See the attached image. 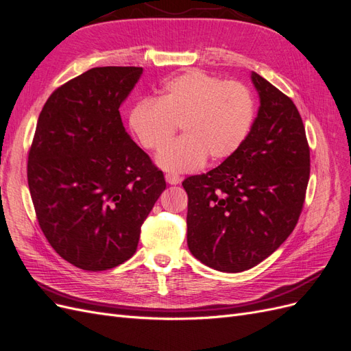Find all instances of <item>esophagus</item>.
I'll list each match as a JSON object with an SVG mask.
<instances>
[{
  "label": "esophagus",
  "instance_id": "esophagus-1",
  "mask_svg": "<svg viewBox=\"0 0 351 351\" xmlns=\"http://www.w3.org/2000/svg\"><path fill=\"white\" fill-rule=\"evenodd\" d=\"M180 180H182V178H180V176H177L174 173H167L165 174V182L168 184H178Z\"/></svg>",
  "mask_w": 351,
  "mask_h": 351
}]
</instances>
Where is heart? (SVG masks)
<instances>
[{
	"instance_id": "heart-1",
	"label": "heart",
	"mask_w": 351,
	"mask_h": 351,
	"mask_svg": "<svg viewBox=\"0 0 351 351\" xmlns=\"http://www.w3.org/2000/svg\"><path fill=\"white\" fill-rule=\"evenodd\" d=\"M254 119L250 90L239 82H224L200 70L167 80L156 102L142 101L129 114V127L145 149L161 151L173 139L177 125L182 139L158 155L167 171L199 168L209 158L222 161L246 141Z\"/></svg>"
}]
</instances>
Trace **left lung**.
<instances>
[{
	"instance_id": "obj_1",
	"label": "left lung",
	"mask_w": 351,
	"mask_h": 351,
	"mask_svg": "<svg viewBox=\"0 0 351 351\" xmlns=\"http://www.w3.org/2000/svg\"><path fill=\"white\" fill-rule=\"evenodd\" d=\"M259 110L239 151L187 177V246L206 267L241 272L289 237L302 214L311 151L294 102L252 71Z\"/></svg>"
}]
</instances>
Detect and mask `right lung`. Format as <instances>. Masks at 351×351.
I'll return each instance as SVG.
<instances>
[{"instance_id": "obj_1", "label": "right lung", "mask_w": 351, "mask_h": 351, "mask_svg": "<svg viewBox=\"0 0 351 351\" xmlns=\"http://www.w3.org/2000/svg\"><path fill=\"white\" fill-rule=\"evenodd\" d=\"M142 67H95L51 93L27 158L39 227L62 259L105 271L130 259L165 178L127 134L120 107Z\"/></svg>"}]
</instances>
